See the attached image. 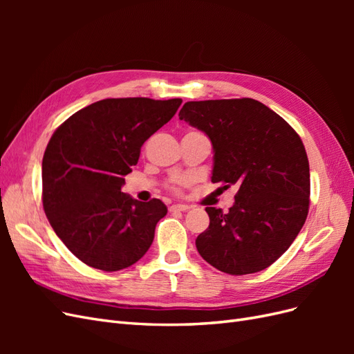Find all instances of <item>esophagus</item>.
<instances>
[{
	"mask_svg": "<svg viewBox=\"0 0 354 354\" xmlns=\"http://www.w3.org/2000/svg\"><path fill=\"white\" fill-rule=\"evenodd\" d=\"M189 208H190L189 205H183V203H176V205H171V207H169V211H171V212H176V211L185 212V211H187Z\"/></svg>",
	"mask_w": 354,
	"mask_h": 354,
	"instance_id": "34e87169",
	"label": "esophagus"
}]
</instances>
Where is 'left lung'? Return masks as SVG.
<instances>
[{
  "mask_svg": "<svg viewBox=\"0 0 354 354\" xmlns=\"http://www.w3.org/2000/svg\"><path fill=\"white\" fill-rule=\"evenodd\" d=\"M180 120L212 143L214 183L236 186L227 212L207 207L201 257L229 274L264 270L291 246L308 214L310 169L301 138L254 99L187 102Z\"/></svg>",
  "mask_w": 354,
  "mask_h": 354,
  "instance_id": "1",
  "label": "left lung"
}]
</instances>
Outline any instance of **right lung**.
Segmentation results:
<instances>
[{"instance_id":"add662e5","label":"right lung","mask_w":354,"mask_h":354,"mask_svg":"<svg viewBox=\"0 0 354 354\" xmlns=\"http://www.w3.org/2000/svg\"><path fill=\"white\" fill-rule=\"evenodd\" d=\"M181 99H104L73 113L42 158V205L68 250L94 269L116 272L151 248L162 201L121 192L143 143L165 125Z\"/></svg>"}]
</instances>
